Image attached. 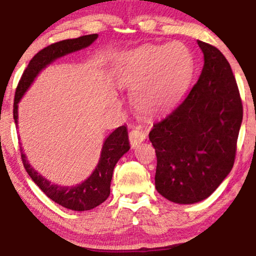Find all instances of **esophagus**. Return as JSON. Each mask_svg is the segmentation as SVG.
I'll return each instance as SVG.
<instances>
[{
	"instance_id": "1",
	"label": "esophagus",
	"mask_w": 256,
	"mask_h": 256,
	"mask_svg": "<svg viewBox=\"0 0 256 256\" xmlns=\"http://www.w3.org/2000/svg\"><path fill=\"white\" fill-rule=\"evenodd\" d=\"M128 139H130V142H131V145L134 147L136 145H138V144H140L146 139V133L140 128H133L132 131L128 133Z\"/></svg>"
}]
</instances>
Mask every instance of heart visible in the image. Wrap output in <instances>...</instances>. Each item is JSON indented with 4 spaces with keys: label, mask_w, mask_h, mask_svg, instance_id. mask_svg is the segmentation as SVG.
<instances>
[{
    "label": "heart",
    "mask_w": 256,
    "mask_h": 256,
    "mask_svg": "<svg viewBox=\"0 0 256 256\" xmlns=\"http://www.w3.org/2000/svg\"><path fill=\"white\" fill-rule=\"evenodd\" d=\"M194 72L192 52L178 42L130 50L118 56L114 64V76L118 84L133 88V106L150 116L167 112L182 100Z\"/></svg>",
    "instance_id": "b5f03b06"
}]
</instances>
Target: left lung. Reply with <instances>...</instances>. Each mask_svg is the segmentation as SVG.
Listing matches in <instances>:
<instances>
[{
	"label": "left lung",
	"instance_id": "8db88e82",
	"mask_svg": "<svg viewBox=\"0 0 256 256\" xmlns=\"http://www.w3.org/2000/svg\"><path fill=\"white\" fill-rule=\"evenodd\" d=\"M204 54L198 81L186 100L153 125L156 188L164 198L194 204L208 198L234 164L242 103L228 61L197 40Z\"/></svg>",
	"mask_w": 256,
	"mask_h": 256
}]
</instances>
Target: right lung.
I'll return each mask as SVG.
<instances>
[{
    "label": "right lung",
    "instance_id": "add662e5",
    "mask_svg": "<svg viewBox=\"0 0 256 256\" xmlns=\"http://www.w3.org/2000/svg\"><path fill=\"white\" fill-rule=\"evenodd\" d=\"M98 34H87L75 39H66L54 42V44L42 48L32 58L26 70L22 75L18 86L16 88L15 100H14V120L17 125L18 122V103L22 97L30 87L39 72L53 62L58 58L68 54V53L78 51L88 48L92 42H95ZM130 150L128 128L125 125L120 126L104 140L102 152L97 167L89 178L81 183L73 186H61L53 184L38 174L31 167L26 156L20 147V156L24 168L30 175L36 184L40 188L45 195L56 202L61 206L74 211H87L98 206L110 195V183L112 180L114 168L118 160Z\"/></svg>",
    "mask_w": 256,
    "mask_h": 256
}]
</instances>
